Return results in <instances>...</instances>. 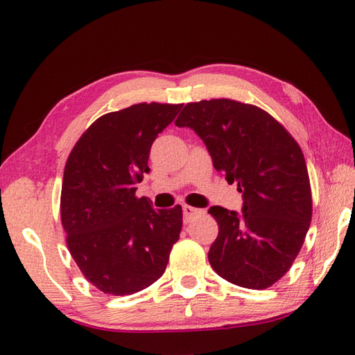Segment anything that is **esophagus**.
I'll list each match as a JSON object with an SVG mask.
<instances>
[{
  "label": "esophagus",
  "instance_id": "34e87169",
  "mask_svg": "<svg viewBox=\"0 0 355 355\" xmlns=\"http://www.w3.org/2000/svg\"><path fill=\"white\" fill-rule=\"evenodd\" d=\"M202 214L201 209H197V207H192V206H183V215H184V221L189 223L191 220H193L195 216H198Z\"/></svg>",
  "mask_w": 355,
  "mask_h": 355
}]
</instances>
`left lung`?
<instances>
[{
    "label": "left lung",
    "mask_w": 355,
    "mask_h": 355,
    "mask_svg": "<svg viewBox=\"0 0 355 355\" xmlns=\"http://www.w3.org/2000/svg\"><path fill=\"white\" fill-rule=\"evenodd\" d=\"M175 125L200 135L215 169L243 193V215L209 209L220 229L210 266L235 285L268 288L291 268L310 229L311 184L302 149L267 111L232 99L186 103Z\"/></svg>",
    "instance_id": "left-lung-1"
}]
</instances>
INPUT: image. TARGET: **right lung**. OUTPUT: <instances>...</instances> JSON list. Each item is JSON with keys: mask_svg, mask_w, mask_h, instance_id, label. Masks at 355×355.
Masks as SVG:
<instances>
[{"mask_svg": "<svg viewBox=\"0 0 355 355\" xmlns=\"http://www.w3.org/2000/svg\"><path fill=\"white\" fill-rule=\"evenodd\" d=\"M183 103L141 102L108 112L80 135L67 158L61 223L74 262L105 294L130 296L164 273L183 210L154 209L135 195L149 172L153 141Z\"/></svg>", "mask_w": 355, "mask_h": 355, "instance_id": "add662e5", "label": "right lung"}]
</instances>
